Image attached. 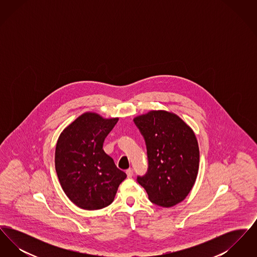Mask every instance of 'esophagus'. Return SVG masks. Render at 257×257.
<instances>
[{
    "label": "esophagus",
    "mask_w": 257,
    "mask_h": 257,
    "mask_svg": "<svg viewBox=\"0 0 257 257\" xmlns=\"http://www.w3.org/2000/svg\"><path fill=\"white\" fill-rule=\"evenodd\" d=\"M126 174H127V176L129 177V178H131L132 176H133V174H134V171L132 169H128L127 171H126Z\"/></svg>",
    "instance_id": "34e87169"
}]
</instances>
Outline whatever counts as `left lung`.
Instances as JSON below:
<instances>
[{"label": "left lung", "mask_w": 257, "mask_h": 257, "mask_svg": "<svg viewBox=\"0 0 257 257\" xmlns=\"http://www.w3.org/2000/svg\"><path fill=\"white\" fill-rule=\"evenodd\" d=\"M134 122L146 140L148 171L138 182L151 202L171 207L194 187L199 167V148L193 129L177 114L150 110Z\"/></svg>", "instance_id": "obj_1"}]
</instances>
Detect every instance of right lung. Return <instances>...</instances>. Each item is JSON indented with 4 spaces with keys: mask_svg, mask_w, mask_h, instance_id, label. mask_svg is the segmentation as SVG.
Masks as SVG:
<instances>
[{
    "mask_svg": "<svg viewBox=\"0 0 257 257\" xmlns=\"http://www.w3.org/2000/svg\"><path fill=\"white\" fill-rule=\"evenodd\" d=\"M118 117L104 118L86 111L61 132L55 167L61 188L74 204L85 210L107 207L113 201L126 173L103 150L106 137Z\"/></svg>",
    "mask_w": 257,
    "mask_h": 257,
    "instance_id": "1",
    "label": "right lung"
}]
</instances>
